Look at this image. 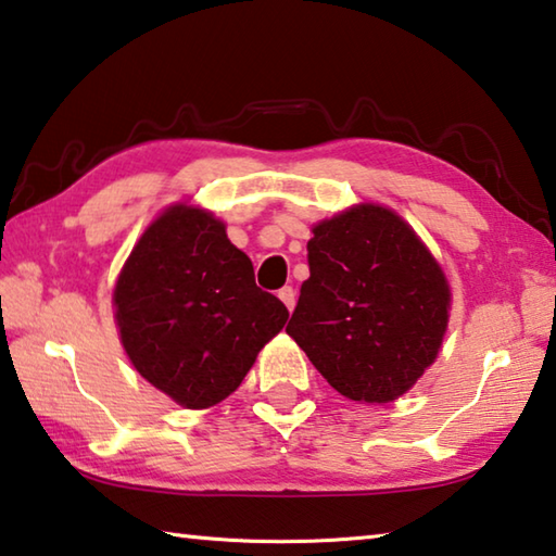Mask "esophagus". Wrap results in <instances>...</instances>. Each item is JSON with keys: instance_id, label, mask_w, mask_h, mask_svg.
Masks as SVG:
<instances>
[{"instance_id": "1", "label": "esophagus", "mask_w": 556, "mask_h": 556, "mask_svg": "<svg viewBox=\"0 0 556 556\" xmlns=\"http://www.w3.org/2000/svg\"><path fill=\"white\" fill-rule=\"evenodd\" d=\"M279 299L285 301V306L289 308V312H294V304H296V291L294 289H291V287L279 289Z\"/></svg>"}]
</instances>
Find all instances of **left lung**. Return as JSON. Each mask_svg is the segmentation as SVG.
<instances>
[{
	"label": "left lung",
	"instance_id": "left-lung-1",
	"mask_svg": "<svg viewBox=\"0 0 556 556\" xmlns=\"http://www.w3.org/2000/svg\"><path fill=\"white\" fill-rule=\"evenodd\" d=\"M287 333L336 392L388 404L437 361L451 316L439 260L397 211L355 203L318 220Z\"/></svg>",
	"mask_w": 556,
	"mask_h": 556
}]
</instances>
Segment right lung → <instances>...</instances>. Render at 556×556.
<instances>
[{
    "label": "right lung",
    "mask_w": 556,
    "mask_h": 556,
    "mask_svg": "<svg viewBox=\"0 0 556 556\" xmlns=\"http://www.w3.org/2000/svg\"><path fill=\"white\" fill-rule=\"evenodd\" d=\"M112 308L135 370L186 409L215 407L238 390L289 318L255 285L225 223L188 201L168 205L139 235Z\"/></svg>",
    "instance_id": "right-lung-1"
}]
</instances>
